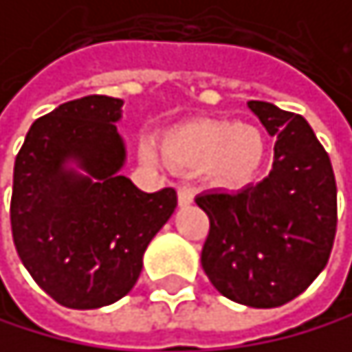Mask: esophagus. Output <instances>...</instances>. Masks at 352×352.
Instances as JSON below:
<instances>
[{
	"instance_id": "esophagus-1",
	"label": "esophagus",
	"mask_w": 352,
	"mask_h": 352,
	"mask_svg": "<svg viewBox=\"0 0 352 352\" xmlns=\"http://www.w3.org/2000/svg\"><path fill=\"white\" fill-rule=\"evenodd\" d=\"M191 202H193V189L189 185H185V182H180V185H178V204L187 206Z\"/></svg>"
}]
</instances>
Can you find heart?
Listing matches in <instances>:
<instances>
[{
    "label": "heart",
    "instance_id": "heart-1",
    "mask_svg": "<svg viewBox=\"0 0 352 352\" xmlns=\"http://www.w3.org/2000/svg\"><path fill=\"white\" fill-rule=\"evenodd\" d=\"M165 155L182 167H210L219 182L241 187L250 182L262 161V142L258 133L234 122L193 124L170 133L163 140ZM140 155L148 163H157L159 153L144 142Z\"/></svg>",
    "mask_w": 352,
    "mask_h": 352
}]
</instances>
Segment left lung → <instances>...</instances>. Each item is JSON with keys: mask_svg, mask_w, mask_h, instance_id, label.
<instances>
[{"mask_svg": "<svg viewBox=\"0 0 352 352\" xmlns=\"http://www.w3.org/2000/svg\"><path fill=\"white\" fill-rule=\"evenodd\" d=\"M277 135L269 176L243 191L195 197L208 214L202 269L223 297L277 307L314 282L329 260L338 226V189L329 155L305 118L250 100Z\"/></svg>", "mask_w": 352, "mask_h": 352, "instance_id": "8db88e82", "label": "left lung"}]
</instances>
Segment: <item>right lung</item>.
Instances as JSON below:
<instances>
[{
	"mask_svg": "<svg viewBox=\"0 0 352 352\" xmlns=\"http://www.w3.org/2000/svg\"><path fill=\"white\" fill-rule=\"evenodd\" d=\"M122 100L92 94L38 118L16 161L10 199L21 262L53 301L109 305L135 286L148 243L172 217L176 191L144 193L126 176L116 131ZM75 158L87 177L66 173Z\"/></svg>",
	"mask_w": 352,
	"mask_h": 352,
	"instance_id": "1",
	"label": "right lung"
}]
</instances>
